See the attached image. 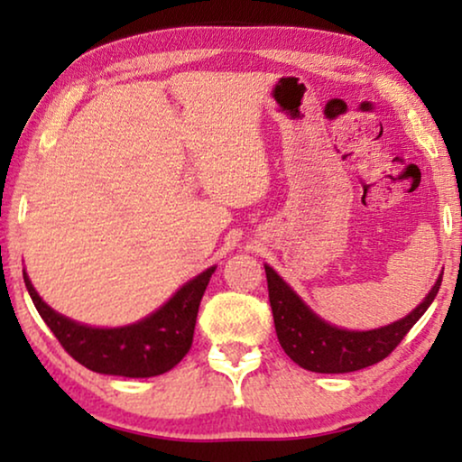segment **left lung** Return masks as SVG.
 Here are the masks:
<instances>
[{
	"label": "left lung",
	"mask_w": 462,
	"mask_h": 462,
	"mask_svg": "<svg viewBox=\"0 0 462 462\" xmlns=\"http://www.w3.org/2000/svg\"><path fill=\"white\" fill-rule=\"evenodd\" d=\"M264 273H267L269 302L282 349L300 368L321 374H345L383 362L402 343L410 328L422 318L441 286L439 275L425 300L406 318L376 330L357 332L328 324L319 315H315L269 264H264Z\"/></svg>",
	"instance_id": "8db88e82"
}]
</instances>
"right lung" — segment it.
<instances>
[{
	"label": "right lung",
	"mask_w": 462,
	"mask_h": 462,
	"mask_svg": "<svg viewBox=\"0 0 462 462\" xmlns=\"http://www.w3.org/2000/svg\"><path fill=\"white\" fill-rule=\"evenodd\" d=\"M214 269L187 282L149 318L122 328H92L56 313L35 292L29 275L23 277L37 313L75 362L100 374L149 378L172 370L191 349L199 302Z\"/></svg>",
	"instance_id": "right-lung-1"
}]
</instances>
